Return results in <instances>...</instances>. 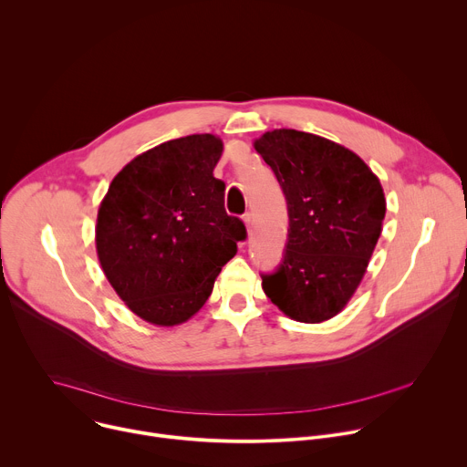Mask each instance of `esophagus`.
I'll list each match as a JSON object with an SVG mask.
<instances>
[{
  "label": "esophagus",
  "instance_id": "obj_1",
  "mask_svg": "<svg viewBox=\"0 0 467 467\" xmlns=\"http://www.w3.org/2000/svg\"><path fill=\"white\" fill-rule=\"evenodd\" d=\"M242 220H244V223H245L247 231L251 233V227H253V214H251V213H245V214L242 216Z\"/></svg>",
  "mask_w": 467,
  "mask_h": 467
}]
</instances>
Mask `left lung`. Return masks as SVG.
I'll use <instances>...</instances> for the list:
<instances>
[{"label":"left lung","instance_id":"obj_1","mask_svg":"<svg viewBox=\"0 0 467 467\" xmlns=\"http://www.w3.org/2000/svg\"><path fill=\"white\" fill-rule=\"evenodd\" d=\"M288 203V244L264 294L288 317L321 323L357 292L382 233L386 199L379 177L351 150L296 129L253 142Z\"/></svg>","mask_w":467,"mask_h":467}]
</instances>
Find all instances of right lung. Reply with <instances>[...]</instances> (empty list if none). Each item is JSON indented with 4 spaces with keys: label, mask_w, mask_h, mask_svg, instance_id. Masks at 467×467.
I'll use <instances>...</instances> for the list:
<instances>
[{
    "label": "right lung",
    "mask_w": 467,
    "mask_h": 467,
    "mask_svg": "<svg viewBox=\"0 0 467 467\" xmlns=\"http://www.w3.org/2000/svg\"><path fill=\"white\" fill-rule=\"evenodd\" d=\"M223 142L190 135L132 159L98 211L96 251L119 299L144 321L175 327L199 312L245 238L214 177Z\"/></svg>",
    "instance_id": "obj_1"
}]
</instances>
